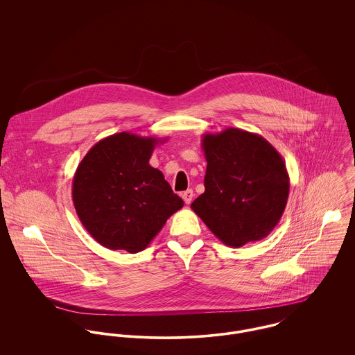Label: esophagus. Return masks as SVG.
<instances>
[{"mask_svg":"<svg viewBox=\"0 0 355 355\" xmlns=\"http://www.w3.org/2000/svg\"><path fill=\"white\" fill-rule=\"evenodd\" d=\"M182 197H183V201H184V202L187 203V205H190L193 197H194L193 190H186V191L182 194Z\"/></svg>","mask_w":355,"mask_h":355,"instance_id":"obj_1","label":"esophagus"}]
</instances>
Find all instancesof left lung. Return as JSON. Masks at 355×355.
<instances>
[{
	"instance_id": "obj_1",
	"label": "left lung",
	"mask_w": 355,
	"mask_h": 355,
	"mask_svg": "<svg viewBox=\"0 0 355 355\" xmlns=\"http://www.w3.org/2000/svg\"><path fill=\"white\" fill-rule=\"evenodd\" d=\"M205 193L191 209L230 248L266 238L280 221L290 193L286 162L263 137L239 128L203 134Z\"/></svg>"
}]
</instances>
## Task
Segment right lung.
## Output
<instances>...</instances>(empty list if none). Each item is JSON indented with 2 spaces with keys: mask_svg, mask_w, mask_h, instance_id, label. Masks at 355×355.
<instances>
[{
  "mask_svg": "<svg viewBox=\"0 0 355 355\" xmlns=\"http://www.w3.org/2000/svg\"><path fill=\"white\" fill-rule=\"evenodd\" d=\"M166 138L119 132L97 142L79 162L72 201L87 232L109 250H145L183 207L161 171L149 164Z\"/></svg>",
  "mask_w": 355,
  "mask_h": 355,
  "instance_id": "obj_1",
  "label": "right lung"
}]
</instances>
